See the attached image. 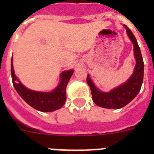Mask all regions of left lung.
<instances>
[{"instance_id": "left-lung-1", "label": "left lung", "mask_w": 154, "mask_h": 154, "mask_svg": "<svg viewBox=\"0 0 154 154\" xmlns=\"http://www.w3.org/2000/svg\"><path fill=\"white\" fill-rule=\"evenodd\" d=\"M125 28L128 36L130 37V40L133 42L134 55L137 59L134 72L130 79L110 92H103L98 90L89 78V75L87 76L86 82L90 87L92 100L97 106L103 108L120 109L126 106L137 96L140 90L143 83L144 65L140 49L131 30L126 25H125Z\"/></svg>"}]
</instances>
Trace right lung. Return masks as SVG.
Returning a JSON list of instances; mask_svg holds the SVG:
<instances>
[{"label":"right lung","mask_w":154,"mask_h":154,"mask_svg":"<svg viewBox=\"0 0 154 154\" xmlns=\"http://www.w3.org/2000/svg\"><path fill=\"white\" fill-rule=\"evenodd\" d=\"M72 73L73 70L63 72L61 74L60 83L51 92H35L27 89L19 82L14 72L11 60V78L14 89L28 105L42 112H52L60 109L65 104L66 99L65 89Z\"/></svg>","instance_id":"right-lung-1"}]
</instances>
